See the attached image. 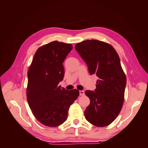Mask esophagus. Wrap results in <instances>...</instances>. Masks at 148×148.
<instances>
[{
    "instance_id": "34e87169",
    "label": "esophagus",
    "mask_w": 148,
    "mask_h": 148,
    "mask_svg": "<svg viewBox=\"0 0 148 148\" xmlns=\"http://www.w3.org/2000/svg\"><path fill=\"white\" fill-rule=\"evenodd\" d=\"M79 95L80 96H84V91H79Z\"/></svg>"
}]
</instances>
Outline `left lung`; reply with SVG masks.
Returning a JSON list of instances; mask_svg holds the SVG:
<instances>
[{"label": "left lung", "instance_id": "1", "mask_svg": "<svg viewBox=\"0 0 148 148\" xmlns=\"http://www.w3.org/2000/svg\"><path fill=\"white\" fill-rule=\"evenodd\" d=\"M75 48L90 75L98 78L95 91L84 92L90 99L85 117L95 126H107L117 118L124 101L127 79L119 56L110 44L95 39L78 43Z\"/></svg>", "mask_w": 148, "mask_h": 148}]
</instances>
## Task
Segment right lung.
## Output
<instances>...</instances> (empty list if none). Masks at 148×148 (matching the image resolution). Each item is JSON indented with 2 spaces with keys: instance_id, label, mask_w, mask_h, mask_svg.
<instances>
[{
  "instance_id": "add662e5",
  "label": "right lung",
  "mask_w": 148,
  "mask_h": 148,
  "mask_svg": "<svg viewBox=\"0 0 148 148\" xmlns=\"http://www.w3.org/2000/svg\"><path fill=\"white\" fill-rule=\"evenodd\" d=\"M72 49L71 44L57 41L39 47L28 71L29 106L39 122L48 127L63 123L79 96L77 89L66 90L59 86L64 77L63 62Z\"/></svg>"
}]
</instances>
